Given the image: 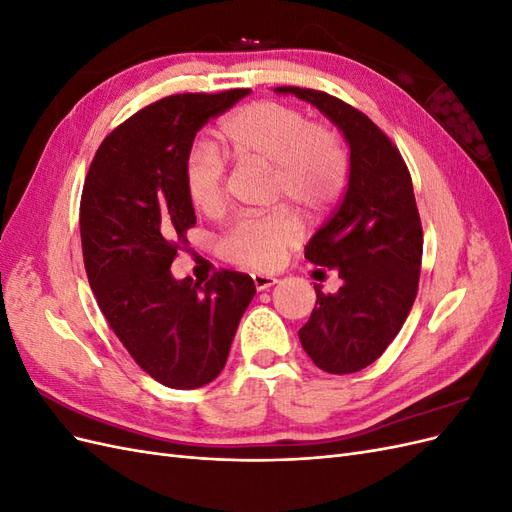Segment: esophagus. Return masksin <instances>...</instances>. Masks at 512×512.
<instances>
[{"instance_id": "34e87169", "label": "esophagus", "mask_w": 512, "mask_h": 512, "mask_svg": "<svg viewBox=\"0 0 512 512\" xmlns=\"http://www.w3.org/2000/svg\"><path fill=\"white\" fill-rule=\"evenodd\" d=\"M252 282H254L256 290H267V288H271L273 284H277V280H275L273 275H260V273H254V275H252Z\"/></svg>"}]
</instances>
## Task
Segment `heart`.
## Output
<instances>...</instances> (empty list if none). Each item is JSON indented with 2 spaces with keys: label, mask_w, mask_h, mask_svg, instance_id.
I'll return each instance as SVG.
<instances>
[{
  "label": "heart",
  "mask_w": 512,
  "mask_h": 512,
  "mask_svg": "<svg viewBox=\"0 0 512 512\" xmlns=\"http://www.w3.org/2000/svg\"><path fill=\"white\" fill-rule=\"evenodd\" d=\"M218 136L232 158L271 168L273 198H288L305 211L331 207L344 190L346 153L335 134L309 123L297 108L280 102H254L222 121ZM183 181L192 205L218 213L226 198L220 153L198 143L188 151ZM301 239V224L286 209L245 215L220 241L222 254L239 265L267 271L280 265L284 252Z\"/></svg>",
  "instance_id": "1"
}]
</instances>
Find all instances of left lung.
<instances>
[{
    "instance_id": "1",
    "label": "left lung",
    "mask_w": 512,
    "mask_h": 512,
    "mask_svg": "<svg viewBox=\"0 0 512 512\" xmlns=\"http://www.w3.org/2000/svg\"><path fill=\"white\" fill-rule=\"evenodd\" d=\"M314 104L350 149L348 190L333 218L305 247V258L335 269L342 286L324 294L299 331L309 359L327 374L374 363L404 327L418 290L423 228L399 149L374 121L324 91L275 87Z\"/></svg>"
}]
</instances>
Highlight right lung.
<instances>
[{
    "label": "right lung",
    "mask_w": 512,
    "mask_h": 512,
    "mask_svg": "<svg viewBox=\"0 0 512 512\" xmlns=\"http://www.w3.org/2000/svg\"><path fill=\"white\" fill-rule=\"evenodd\" d=\"M247 94H179L145 106L104 138L83 185L89 286L132 359L168 389H200L220 376L256 294L252 277L237 271L205 286L170 273L196 224L183 181L196 132Z\"/></svg>",
    "instance_id": "add662e5"
}]
</instances>
